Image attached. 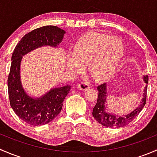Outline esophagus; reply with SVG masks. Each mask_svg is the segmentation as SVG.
I'll use <instances>...</instances> for the list:
<instances>
[{
  "mask_svg": "<svg viewBox=\"0 0 157 157\" xmlns=\"http://www.w3.org/2000/svg\"><path fill=\"white\" fill-rule=\"evenodd\" d=\"M77 88L81 90H86L90 88V85L86 82H82L80 84L77 85Z\"/></svg>",
  "mask_w": 157,
  "mask_h": 157,
  "instance_id": "obj_1",
  "label": "esophagus"
}]
</instances>
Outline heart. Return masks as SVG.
<instances>
[{"label": "heart", "instance_id": "heart-1", "mask_svg": "<svg viewBox=\"0 0 157 157\" xmlns=\"http://www.w3.org/2000/svg\"><path fill=\"white\" fill-rule=\"evenodd\" d=\"M124 53L122 40L117 36L98 33H88L76 42L74 52L67 54L68 68L81 71L84 64L96 79L110 77L115 72Z\"/></svg>", "mask_w": 157, "mask_h": 157}]
</instances>
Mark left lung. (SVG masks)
Listing matches in <instances>:
<instances>
[{
    "instance_id": "left-lung-1",
    "label": "left lung",
    "mask_w": 157,
    "mask_h": 157,
    "mask_svg": "<svg viewBox=\"0 0 157 157\" xmlns=\"http://www.w3.org/2000/svg\"><path fill=\"white\" fill-rule=\"evenodd\" d=\"M144 80L147 84L148 83V76H144ZM97 90L99 91V93H98L97 102L93 110V116L99 124L105 126V127L121 128L127 125L138 115V114L141 112L146 104L147 85L145 86L144 90L143 98L141 99V102H140V105L137 107V109H135L131 113L126 115L117 116L116 115L107 112L106 108H105L107 97L106 83H102V84L98 86Z\"/></svg>"
}]
</instances>
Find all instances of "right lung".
Listing matches in <instances>:
<instances>
[{"instance_id": "obj_1", "label": "right lung", "mask_w": 157, "mask_h": 157, "mask_svg": "<svg viewBox=\"0 0 157 157\" xmlns=\"http://www.w3.org/2000/svg\"><path fill=\"white\" fill-rule=\"evenodd\" d=\"M65 31L55 26H45L25 35L13 52L10 74L7 79L9 99L16 115L33 126L46 124L61 112L63 102L71 86L53 88L43 96L33 98L26 93L20 79V63L23 55L42 46L57 48Z\"/></svg>"}]
</instances>
